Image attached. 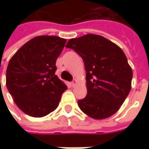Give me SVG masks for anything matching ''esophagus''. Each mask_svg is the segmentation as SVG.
Masks as SVG:
<instances>
[{"instance_id": "34e87169", "label": "esophagus", "mask_w": 149, "mask_h": 149, "mask_svg": "<svg viewBox=\"0 0 149 149\" xmlns=\"http://www.w3.org/2000/svg\"><path fill=\"white\" fill-rule=\"evenodd\" d=\"M76 84H77V80H76V79H74V80H73V81L71 82L72 86H74V85H75Z\"/></svg>"}]
</instances>
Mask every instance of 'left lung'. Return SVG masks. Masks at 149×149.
<instances>
[{
	"label": "left lung",
	"mask_w": 149,
	"mask_h": 149,
	"mask_svg": "<svg viewBox=\"0 0 149 149\" xmlns=\"http://www.w3.org/2000/svg\"><path fill=\"white\" fill-rule=\"evenodd\" d=\"M65 47L81 56L87 95L78 105L89 117L104 119L119 109L131 89L133 71L121 48L98 35L70 39Z\"/></svg>",
	"instance_id": "1"
}]
</instances>
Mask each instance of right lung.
Masks as SVG:
<instances>
[{
    "label": "right lung",
    "mask_w": 149,
    "mask_h": 149,
    "mask_svg": "<svg viewBox=\"0 0 149 149\" xmlns=\"http://www.w3.org/2000/svg\"><path fill=\"white\" fill-rule=\"evenodd\" d=\"M65 43V39L58 36H36L9 61L6 87L15 104L26 114L44 117L59 105L67 86L54 74L55 63Z\"/></svg>",
    "instance_id": "add662e5"
}]
</instances>
